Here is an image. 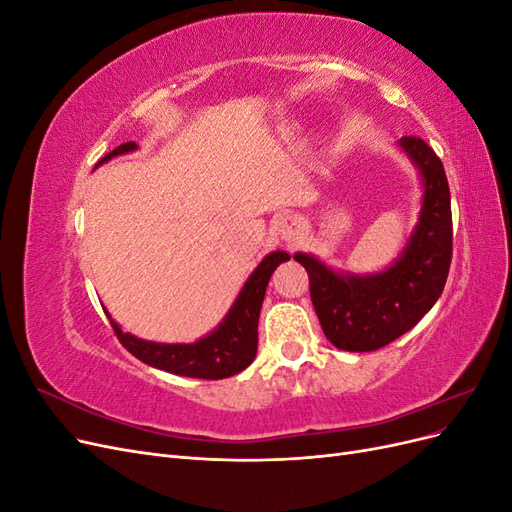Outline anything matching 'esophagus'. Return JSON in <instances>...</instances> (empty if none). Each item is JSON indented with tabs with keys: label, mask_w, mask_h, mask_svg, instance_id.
<instances>
[{
	"label": "esophagus",
	"mask_w": 512,
	"mask_h": 512,
	"mask_svg": "<svg viewBox=\"0 0 512 512\" xmlns=\"http://www.w3.org/2000/svg\"><path fill=\"white\" fill-rule=\"evenodd\" d=\"M301 230H303V226H301V222L297 218H288L280 226V235H282L284 241L290 243V241H294V239L301 235Z\"/></svg>",
	"instance_id": "34e87169"
}]
</instances>
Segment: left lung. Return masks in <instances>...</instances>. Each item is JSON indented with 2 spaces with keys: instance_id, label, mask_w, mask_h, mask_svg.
<instances>
[{
  "instance_id": "1",
  "label": "left lung",
  "mask_w": 512,
  "mask_h": 512,
  "mask_svg": "<svg viewBox=\"0 0 512 512\" xmlns=\"http://www.w3.org/2000/svg\"><path fill=\"white\" fill-rule=\"evenodd\" d=\"M423 177L421 220L399 260L376 275H339L294 254L309 275V297L329 342L348 352L378 350L410 331L444 290L453 258L451 192L444 166L423 138L399 141Z\"/></svg>"
}]
</instances>
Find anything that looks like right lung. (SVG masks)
Returning <instances> with one entry per match:
<instances>
[{
	"label": "right lung",
	"mask_w": 512,
	"mask_h": 512,
	"mask_svg": "<svg viewBox=\"0 0 512 512\" xmlns=\"http://www.w3.org/2000/svg\"><path fill=\"white\" fill-rule=\"evenodd\" d=\"M136 143H123L117 149L96 164H104L121 153L134 151ZM290 256L286 252H271L265 260L260 262L256 271L245 282L243 290L235 305L230 307L224 322L215 329L211 335L198 339L194 344H156L145 342L130 333H123L119 324L111 320V327L130 354H134L138 361H143L156 369L170 371L177 376L188 378H203V380H222L230 378L243 371L247 365L254 361L258 350V316L262 299H265L267 284L271 280L273 271L280 262H286Z\"/></svg>",
	"instance_id": "1"
}]
</instances>
